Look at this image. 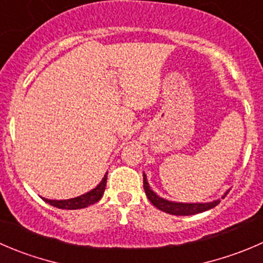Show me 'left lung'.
I'll list each match as a JSON object with an SVG mask.
<instances>
[{"label": "left lung", "instance_id": "1", "mask_svg": "<svg viewBox=\"0 0 263 263\" xmlns=\"http://www.w3.org/2000/svg\"><path fill=\"white\" fill-rule=\"evenodd\" d=\"M143 188H144L145 194H147L148 199H149L153 206L157 207L161 211L166 212V214L176 215V216H189V215L201 214V212L207 211V210L214 209L220 203V199L207 202V203H180V202H171L167 201V199L161 198L149 188V184H148L147 176H145L144 173H143ZM226 194H228V192L223 194L222 198H225Z\"/></svg>", "mask_w": 263, "mask_h": 263}]
</instances>
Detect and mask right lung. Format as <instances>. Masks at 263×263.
Returning <instances> with one entry per match:
<instances>
[{
  "label": "right lung",
  "instance_id": "1",
  "mask_svg": "<svg viewBox=\"0 0 263 263\" xmlns=\"http://www.w3.org/2000/svg\"><path fill=\"white\" fill-rule=\"evenodd\" d=\"M106 183H107V174L103 176L102 181L96 186L95 189H92L88 193L82 194L79 197H75V198L70 199H62V201H56V199H47L42 198L46 203H49L51 206L57 207V209L61 210H79V209H85V207L90 206V204H95L96 202L100 201L103 196V192L106 189Z\"/></svg>",
  "mask_w": 263,
  "mask_h": 263
}]
</instances>
